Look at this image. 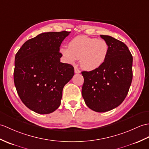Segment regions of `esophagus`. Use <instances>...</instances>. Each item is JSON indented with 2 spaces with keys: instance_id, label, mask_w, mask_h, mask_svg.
<instances>
[{
  "instance_id": "obj_1",
  "label": "esophagus",
  "mask_w": 149,
  "mask_h": 149,
  "mask_svg": "<svg viewBox=\"0 0 149 149\" xmlns=\"http://www.w3.org/2000/svg\"><path fill=\"white\" fill-rule=\"evenodd\" d=\"M74 71H75V74H80L81 73V71L79 70L77 67H75L74 68Z\"/></svg>"
}]
</instances>
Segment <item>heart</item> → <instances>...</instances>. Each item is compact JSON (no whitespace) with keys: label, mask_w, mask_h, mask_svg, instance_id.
Segmentation results:
<instances>
[{"label":"heart","mask_w":149,"mask_h":149,"mask_svg":"<svg viewBox=\"0 0 149 149\" xmlns=\"http://www.w3.org/2000/svg\"><path fill=\"white\" fill-rule=\"evenodd\" d=\"M109 46L102 39L79 36L71 39L68 47H61L60 53L65 61L73 65L79 59L81 67L88 71L97 70L104 64L109 54Z\"/></svg>","instance_id":"1"}]
</instances>
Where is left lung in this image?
<instances>
[{"label":"left lung","mask_w":149,"mask_h":149,"mask_svg":"<svg viewBox=\"0 0 149 149\" xmlns=\"http://www.w3.org/2000/svg\"><path fill=\"white\" fill-rule=\"evenodd\" d=\"M109 46V54L102 67L83 71L82 95L89 109L104 112L121 104L133 79V56L124 42L109 36H100Z\"/></svg>","instance_id":"left-lung-1"}]
</instances>
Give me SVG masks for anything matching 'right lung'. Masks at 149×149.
Wrapping results in <instances>:
<instances>
[{"instance_id":"obj_1","label":"right lung","mask_w":149,"mask_h":149,"mask_svg":"<svg viewBox=\"0 0 149 149\" xmlns=\"http://www.w3.org/2000/svg\"><path fill=\"white\" fill-rule=\"evenodd\" d=\"M70 32H45L28 40L17 52L14 82L22 102L40 114L61 104L65 85L73 77L72 65L60 62V47Z\"/></svg>"}]
</instances>
